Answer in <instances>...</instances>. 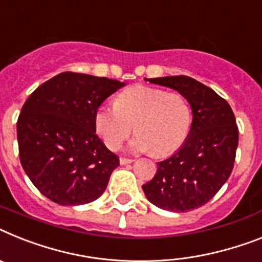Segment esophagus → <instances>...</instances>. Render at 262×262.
I'll return each instance as SVG.
<instances>
[{"mask_svg": "<svg viewBox=\"0 0 262 262\" xmlns=\"http://www.w3.org/2000/svg\"><path fill=\"white\" fill-rule=\"evenodd\" d=\"M132 162H133V160H132V158H125V157H121V158H120V164H121V165L132 164Z\"/></svg>", "mask_w": 262, "mask_h": 262, "instance_id": "esophagus-1", "label": "esophagus"}]
</instances>
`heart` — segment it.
Returning <instances> with one entry per match:
<instances>
[{
  "instance_id": "heart-1",
  "label": "heart",
  "mask_w": 262,
  "mask_h": 262,
  "mask_svg": "<svg viewBox=\"0 0 262 262\" xmlns=\"http://www.w3.org/2000/svg\"><path fill=\"white\" fill-rule=\"evenodd\" d=\"M133 151L165 157L182 146L192 126V107L181 93L146 85L121 92L116 105H102L94 114V127L107 148L117 150L130 136Z\"/></svg>"
}]
</instances>
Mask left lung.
Wrapping results in <instances>:
<instances>
[{"instance_id":"left-lung-1","label":"left lung","mask_w":262,"mask_h":262,"mask_svg":"<svg viewBox=\"0 0 262 262\" xmlns=\"http://www.w3.org/2000/svg\"><path fill=\"white\" fill-rule=\"evenodd\" d=\"M189 101L193 121L185 144L157 162L155 177L142 185L153 205L189 212L205 205L228 181L234 166L238 127L230 105L214 90L188 76L149 78Z\"/></svg>"}]
</instances>
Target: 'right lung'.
I'll return each instance as SVG.
<instances>
[{
  "mask_svg": "<svg viewBox=\"0 0 262 262\" xmlns=\"http://www.w3.org/2000/svg\"><path fill=\"white\" fill-rule=\"evenodd\" d=\"M124 82L63 72L39 85L17 121L19 161L45 197L60 205L97 200L120 165L96 135L94 114Z\"/></svg>",
  "mask_w": 262,
  "mask_h": 262,
  "instance_id": "right-lung-1",
  "label": "right lung"
}]
</instances>
